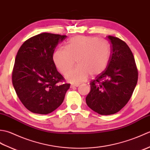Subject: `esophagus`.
<instances>
[{
    "mask_svg": "<svg viewBox=\"0 0 150 150\" xmlns=\"http://www.w3.org/2000/svg\"><path fill=\"white\" fill-rule=\"evenodd\" d=\"M79 86V84H71V87H78Z\"/></svg>",
    "mask_w": 150,
    "mask_h": 150,
    "instance_id": "34e87169",
    "label": "esophagus"
}]
</instances>
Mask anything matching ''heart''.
<instances>
[{
	"mask_svg": "<svg viewBox=\"0 0 150 150\" xmlns=\"http://www.w3.org/2000/svg\"><path fill=\"white\" fill-rule=\"evenodd\" d=\"M110 57L108 44L97 38L76 36L70 39L66 47H60L53 54V60L59 71L65 73L77 62L78 67L68 72L66 79L81 83L92 76L101 74L106 69Z\"/></svg>",
	"mask_w": 150,
	"mask_h": 150,
	"instance_id": "1",
	"label": "heart"
}]
</instances>
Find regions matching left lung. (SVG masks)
<instances>
[{"label": "left lung", "instance_id": "obj_1", "mask_svg": "<svg viewBox=\"0 0 150 150\" xmlns=\"http://www.w3.org/2000/svg\"><path fill=\"white\" fill-rule=\"evenodd\" d=\"M111 55L106 69L90 82L86 98L89 108L103 115L117 113L128 103L137 83L138 71L131 50L119 38L106 37Z\"/></svg>", "mask_w": 150, "mask_h": 150}]
</instances>
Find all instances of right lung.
Listing matches in <instances>:
<instances>
[{
    "mask_svg": "<svg viewBox=\"0 0 150 150\" xmlns=\"http://www.w3.org/2000/svg\"><path fill=\"white\" fill-rule=\"evenodd\" d=\"M67 36L43 33L23 43L18 50L12 82L18 97L34 113L48 114L59 108L70 84L64 81L53 59L55 47Z\"/></svg>",
    "mask_w": 150,
    "mask_h": 150,
    "instance_id": "1",
    "label": "right lung"
}]
</instances>
